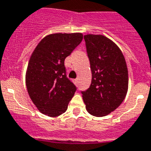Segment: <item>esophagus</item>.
Returning <instances> with one entry per match:
<instances>
[{
  "label": "esophagus",
  "instance_id": "obj_1",
  "mask_svg": "<svg viewBox=\"0 0 151 151\" xmlns=\"http://www.w3.org/2000/svg\"><path fill=\"white\" fill-rule=\"evenodd\" d=\"M74 83H76V84H78V83H79V79L77 78V79L74 80Z\"/></svg>",
  "mask_w": 151,
  "mask_h": 151
}]
</instances>
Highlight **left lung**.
<instances>
[{
    "mask_svg": "<svg viewBox=\"0 0 151 151\" xmlns=\"http://www.w3.org/2000/svg\"><path fill=\"white\" fill-rule=\"evenodd\" d=\"M84 40L92 78L89 88L81 93L87 111L102 117L124 100L128 90L127 67L119 47L107 37L88 34Z\"/></svg>",
    "mask_w": 151,
    "mask_h": 151,
    "instance_id": "left-lung-1",
    "label": "left lung"
}]
</instances>
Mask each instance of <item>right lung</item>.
Returning a JSON list of instances; mask_svg holds the SVG:
<instances>
[{"mask_svg":"<svg viewBox=\"0 0 151 151\" xmlns=\"http://www.w3.org/2000/svg\"><path fill=\"white\" fill-rule=\"evenodd\" d=\"M83 40L82 33H55L41 40L32 54L26 87L40 111L56 117L66 111L76 91L67 77L64 60Z\"/></svg>","mask_w":151,"mask_h":151,"instance_id":"obj_1","label":"right lung"}]
</instances>
